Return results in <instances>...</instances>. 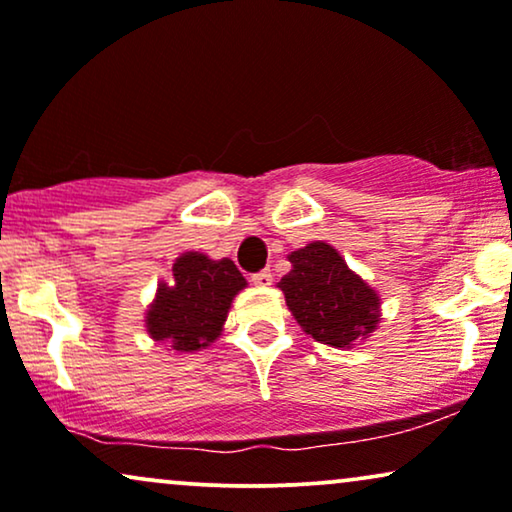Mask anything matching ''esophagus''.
<instances>
[{
    "mask_svg": "<svg viewBox=\"0 0 512 512\" xmlns=\"http://www.w3.org/2000/svg\"><path fill=\"white\" fill-rule=\"evenodd\" d=\"M250 278H252V283H255V286H269V283H271V271L269 269H262V271H257V274H252Z\"/></svg>",
    "mask_w": 512,
    "mask_h": 512,
    "instance_id": "esophagus-1",
    "label": "esophagus"
}]
</instances>
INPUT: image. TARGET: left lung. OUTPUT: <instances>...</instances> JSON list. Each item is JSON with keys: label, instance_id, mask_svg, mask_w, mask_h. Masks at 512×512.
I'll return each mask as SVG.
<instances>
[{"label": "left lung", "instance_id": "obj_1", "mask_svg": "<svg viewBox=\"0 0 512 512\" xmlns=\"http://www.w3.org/2000/svg\"><path fill=\"white\" fill-rule=\"evenodd\" d=\"M293 271L278 288L286 295L304 333L333 347H349L378 323V295L349 271L345 260L328 243H309L288 257Z\"/></svg>", "mask_w": 512, "mask_h": 512}]
</instances>
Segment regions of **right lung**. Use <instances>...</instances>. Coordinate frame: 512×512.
Instances as JSON below:
<instances>
[{"instance_id": "right-lung-1", "label": "right lung", "mask_w": 512, "mask_h": 512, "mask_svg": "<svg viewBox=\"0 0 512 512\" xmlns=\"http://www.w3.org/2000/svg\"><path fill=\"white\" fill-rule=\"evenodd\" d=\"M172 286L158 288L146 314L153 340L177 352H196L219 338L231 300L245 288V278L231 260L212 262L200 252H186L172 267Z\"/></svg>"}]
</instances>
